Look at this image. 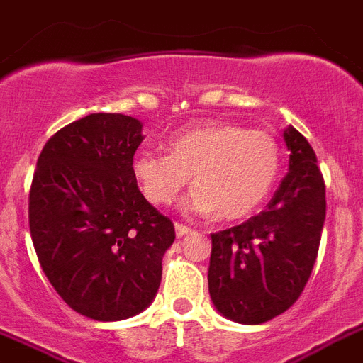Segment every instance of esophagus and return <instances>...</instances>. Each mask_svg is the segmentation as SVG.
<instances>
[{
	"label": "esophagus",
	"mask_w": 363,
	"mask_h": 363,
	"mask_svg": "<svg viewBox=\"0 0 363 363\" xmlns=\"http://www.w3.org/2000/svg\"><path fill=\"white\" fill-rule=\"evenodd\" d=\"M175 233H177V238H182V237H186V235H190L191 228H188V225H184V223H175Z\"/></svg>",
	"instance_id": "obj_1"
}]
</instances>
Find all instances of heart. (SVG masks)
Masks as SVG:
<instances>
[{"instance_id": "obj_1", "label": "heart", "mask_w": 363, "mask_h": 363, "mask_svg": "<svg viewBox=\"0 0 363 363\" xmlns=\"http://www.w3.org/2000/svg\"><path fill=\"white\" fill-rule=\"evenodd\" d=\"M167 155L141 151L132 177L147 201L169 205L190 182L196 188L184 208L223 220L252 216L272 194L281 167L279 143L264 130L233 123H205L182 128L166 143Z\"/></svg>"}]
</instances>
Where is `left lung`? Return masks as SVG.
Wrapping results in <instances>:
<instances>
[{"label": "left lung", "mask_w": 363, "mask_h": 363, "mask_svg": "<svg viewBox=\"0 0 363 363\" xmlns=\"http://www.w3.org/2000/svg\"><path fill=\"white\" fill-rule=\"evenodd\" d=\"M289 173L248 222L212 233L208 293L223 317L263 325L298 300L313 270L326 216L325 179L304 135L284 132Z\"/></svg>", "instance_id": "left-lung-1"}]
</instances>
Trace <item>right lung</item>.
Wrapping results in <instances>:
<instances>
[{"mask_svg":"<svg viewBox=\"0 0 363 363\" xmlns=\"http://www.w3.org/2000/svg\"><path fill=\"white\" fill-rule=\"evenodd\" d=\"M141 141L134 117L91 113L55 132L37 160L29 231L38 263L59 296L89 319L141 313L175 240L172 220L132 177Z\"/></svg>","mask_w":363,"mask_h":363,"instance_id":"add662e5","label":"right lung"}]
</instances>
